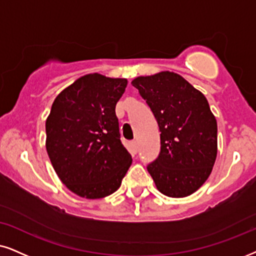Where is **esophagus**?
<instances>
[{
  "label": "esophagus",
  "instance_id": "34e87169",
  "mask_svg": "<svg viewBox=\"0 0 256 256\" xmlns=\"http://www.w3.org/2000/svg\"><path fill=\"white\" fill-rule=\"evenodd\" d=\"M130 146H131V148L134 152H137L138 151V143H137V140H132L131 143H130Z\"/></svg>",
  "mask_w": 256,
  "mask_h": 256
}]
</instances>
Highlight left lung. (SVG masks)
I'll return each mask as SVG.
<instances>
[{"instance_id": "8db88e82", "label": "left lung", "mask_w": 256, "mask_h": 256, "mask_svg": "<svg viewBox=\"0 0 256 256\" xmlns=\"http://www.w3.org/2000/svg\"><path fill=\"white\" fill-rule=\"evenodd\" d=\"M132 86L158 122L160 152L148 171L163 195H192L212 174L218 156V122L208 100L180 74L138 76Z\"/></svg>"}]
</instances>
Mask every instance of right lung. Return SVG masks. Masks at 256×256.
<instances>
[{"mask_svg":"<svg viewBox=\"0 0 256 256\" xmlns=\"http://www.w3.org/2000/svg\"><path fill=\"white\" fill-rule=\"evenodd\" d=\"M128 80L86 74L61 90L46 120V148L59 178L84 198L117 192L132 163L116 105Z\"/></svg>","mask_w":256,"mask_h":256,"instance_id":"1","label":"right lung"}]
</instances>
